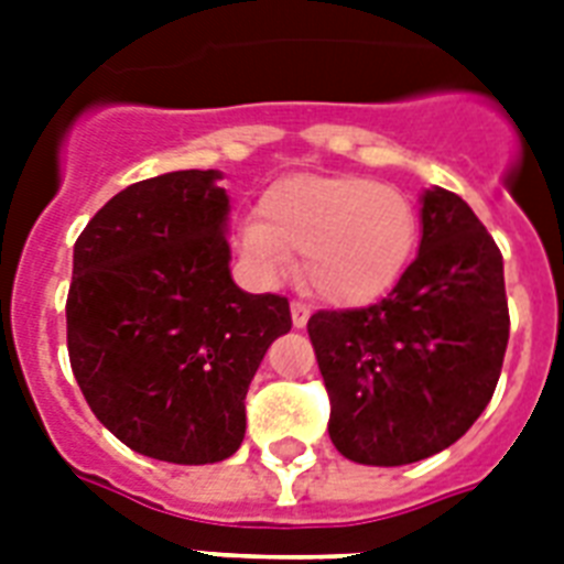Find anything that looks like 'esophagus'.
Here are the masks:
<instances>
[{
    "label": "esophagus",
    "instance_id": "34e87169",
    "mask_svg": "<svg viewBox=\"0 0 564 564\" xmlns=\"http://www.w3.org/2000/svg\"><path fill=\"white\" fill-rule=\"evenodd\" d=\"M290 313H292V325L295 327H304L310 318V307L304 301H292L290 304Z\"/></svg>",
    "mask_w": 564,
    "mask_h": 564
}]
</instances>
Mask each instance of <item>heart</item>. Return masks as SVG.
<instances>
[{
  "label": "heart",
  "instance_id": "obj_1",
  "mask_svg": "<svg viewBox=\"0 0 564 564\" xmlns=\"http://www.w3.org/2000/svg\"><path fill=\"white\" fill-rule=\"evenodd\" d=\"M419 239V216L401 189L360 175H292L265 189L260 219L239 230L257 272L278 278L304 254V283L339 307L392 290Z\"/></svg>",
  "mask_w": 564,
  "mask_h": 564
}]
</instances>
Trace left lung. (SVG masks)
Wrapping results in <instances>:
<instances>
[{
	"mask_svg": "<svg viewBox=\"0 0 564 564\" xmlns=\"http://www.w3.org/2000/svg\"><path fill=\"white\" fill-rule=\"evenodd\" d=\"M421 225L419 257L383 301L307 322L327 433L354 463L410 465L445 451L498 386L509 343L500 248L451 189L424 193Z\"/></svg>",
	"mask_w": 564,
	"mask_h": 564,
	"instance_id": "left-lung-1",
	"label": "left lung"
}]
</instances>
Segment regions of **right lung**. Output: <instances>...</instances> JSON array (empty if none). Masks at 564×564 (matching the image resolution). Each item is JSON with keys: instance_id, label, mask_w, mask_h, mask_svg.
<instances>
[{"instance_id": "1", "label": "right lung", "mask_w": 564, "mask_h": 564, "mask_svg": "<svg viewBox=\"0 0 564 564\" xmlns=\"http://www.w3.org/2000/svg\"><path fill=\"white\" fill-rule=\"evenodd\" d=\"M216 170L137 181L75 239L69 366L93 415L131 451L207 465L237 454L246 394L292 327L283 295L230 281Z\"/></svg>"}]
</instances>
